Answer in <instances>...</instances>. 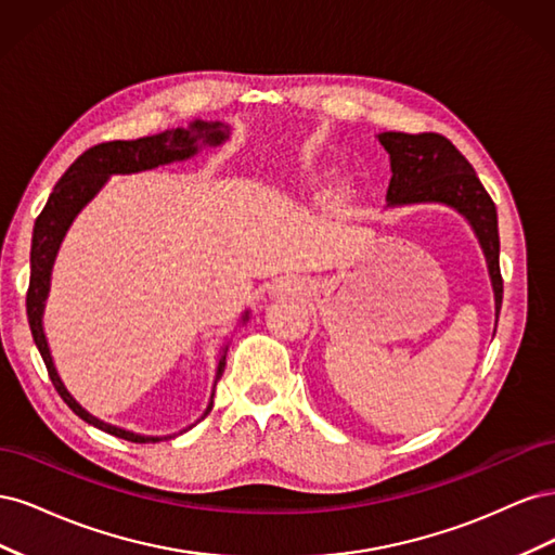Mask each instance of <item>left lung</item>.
<instances>
[{"label": "left lung", "mask_w": 555, "mask_h": 555, "mask_svg": "<svg viewBox=\"0 0 555 555\" xmlns=\"http://www.w3.org/2000/svg\"><path fill=\"white\" fill-rule=\"evenodd\" d=\"M377 139L391 157L393 176L386 192L389 206L444 204L461 212L475 229L486 263H489L498 317L502 306L498 212L473 164L442 133L384 131Z\"/></svg>", "instance_id": "8db88e82"}]
</instances>
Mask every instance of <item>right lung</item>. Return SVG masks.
Returning <instances> with one entry per match:
<instances>
[{
  "mask_svg": "<svg viewBox=\"0 0 555 555\" xmlns=\"http://www.w3.org/2000/svg\"><path fill=\"white\" fill-rule=\"evenodd\" d=\"M227 139H229L227 125L196 120L188 129H180V127L166 129L162 133H155V137H143L137 141L99 143L86 150V153H82L69 169L64 171V176L55 184L53 194L48 196L46 206L35 222V233H31V251H29L31 268H29V289H27V319H29L31 338H35L39 354L48 367V377L53 382L60 398L72 408L74 414L82 418V422H88L90 426L104 430L108 435H115V438H122L127 442H137V444L159 442V440H171L176 435L147 438V435H139V433L104 424L102 418H96L88 410H82L76 402V398L66 391V386L62 384L55 371V363H53V357H50L46 333H43V306L50 289V271H53V263L66 229L72 227L74 217L90 204L94 194L104 188L108 176L139 173V171L155 169V166H162V164L190 159L198 153L201 145H220ZM247 317L249 312L243 314V322ZM224 365H227V347L222 349L220 363H217L215 384L222 377ZM212 398H215V386H212V396L204 416L212 410Z\"/></svg>",
  "mask_w": 555,
  "mask_h": 555,
  "instance_id": "right-lung-1",
  "label": "right lung"
}]
</instances>
